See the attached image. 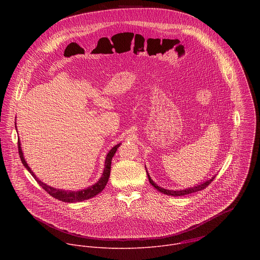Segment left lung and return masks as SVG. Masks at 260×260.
<instances>
[{
    "instance_id": "left-lung-1",
    "label": "left lung",
    "mask_w": 260,
    "mask_h": 260,
    "mask_svg": "<svg viewBox=\"0 0 260 260\" xmlns=\"http://www.w3.org/2000/svg\"><path fill=\"white\" fill-rule=\"evenodd\" d=\"M145 168H146V167H145ZM146 172H147L149 182H150V184H151V185L153 186L154 188H156L159 192L164 193V194H167V195H170V196H174V197H175V196H184V195H187V194H191V193H193V192L200 191V190H202V189L206 188V186L209 185V184L213 181V179L215 178V176H213L211 179L206 180L205 182H202V183H200L199 185H195L193 186V187H187V188L180 189V190H169V189H165V188H163V187H160V186L157 185V184H156V183L151 179V177H150V175H149L147 169H146Z\"/></svg>"
}]
</instances>
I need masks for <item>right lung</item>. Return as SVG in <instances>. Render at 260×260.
<instances>
[{
	"label": "right lung",
	"mask_w": 260,
	"mask_h": 260,
	"mask_svg": "<svg viewBox=\"0 0 260 260\" xmlns=\"http://www.w3.org/2000/svg\"><path fill=\"white\" fill-rule=\"evenodd\" d=\"M16 130H17V126H16ZM121 145V143L115 145L113 148L107 153L106 155V159H105V165H104V170L102 173V176L100 177V179L92 186H89L85 189L82 190H77V191H72V190H63V189H59V188H54L52 186L47 185L46 183L42 182L37 176L34 174V172L32 171V169L28 166L24 155H23V151L21 147V142L20 140L18 141V148H19V154H20V158L21 161L23 163V165L27 168V170L32 174V176L35 178V180L39 183V185L42 186L43 189H45V191H47V193H49L51 196H53L54 198L61 200L63 202H67V203H74V202H81L90 198L95 197L97 194H99L100 192H102V190L105 188V186L108 182L109 176H110V171H111V161L113 156L115 155L116 151L118 147Z\"/></svg>",
	"instance_id": "add662e5"
}]
</instances>
